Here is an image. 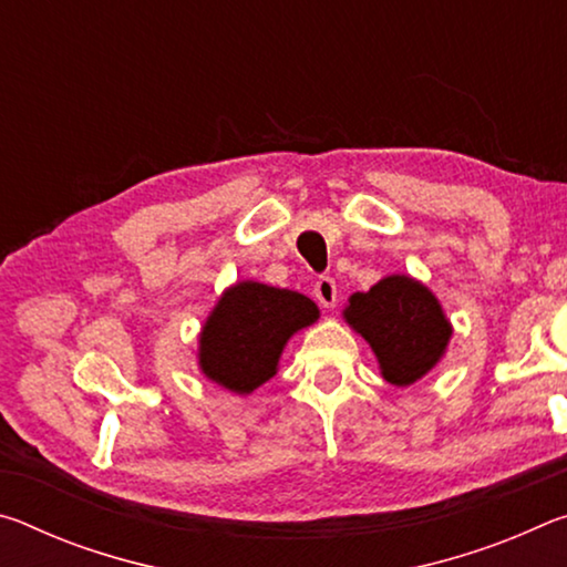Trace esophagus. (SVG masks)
I'll return each mask as SVG.
<instances>
[{"instance_id":"34e87169","label":"esophagus","mask_w":567,"mask_h":567,"mask_svg":"<svg viewBox=\"0 0 567 567\" xmlns=\"http://www.w3.org/2000/svg\"><path fill=\"white\" fill-rule=\"evenodd\" d=\"M315 297H318V302L322 305V307H334L338 305V285H334V280L332 277H328V275H322L318 282H315Z\"/></svg>"}]
</instances>
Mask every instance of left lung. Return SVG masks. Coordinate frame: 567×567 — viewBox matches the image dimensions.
Wrapping results in <instances>:
<instances>
[{"label":"left lung","instance_id":"8db88e82","mask_svg":"<svg viewBox=\"0 0 567 567\" xmlns=\"http://www.w3.org/2000/svg\"><path fill=\"white\" fill-rule=\"evenodd\" d=\"M344 318L370 342L382 375L398 388L425 375L443 358L453 332L435 295L405 275L385 277L370 292H354Z\"/></svg>","mask_w":567,"mask_h":567}]
</instances>
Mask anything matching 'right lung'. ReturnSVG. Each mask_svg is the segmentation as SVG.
I'll list each match as a JSON object with an SVG mask.
<instances>
[{
    "label": "right lung",
    "instance_id": "right-lung-1",
    "mask_svg": "<svg viewBox=\"0 0 567 567\" xmlns=\"http://www.w3.org/2000/svg\"><path fill=\"white\" fill-rule=\"evenodd\" d=\"M310 297L260 282H239L223 295L199 338V364L217 385L247 395L277 370L292 332L318 320Z\"/></svg>",
    "mask_w": 567,
    "mask_h": 567
}]
</instances>
